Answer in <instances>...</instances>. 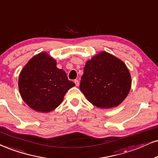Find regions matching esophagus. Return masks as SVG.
<instances>
[{
  "label": "esophagus",
  "instance_id": "esophagus-1",
  "mask_svg": "<svg viewBox=\"0 0 158 158\" xmlns=\"http://www.w3.org/2000/svg\"><path fill=\"white\" fill-rule=\"evenodd\" d=\"M74 83H75L76 86H79V80H77V79H75Z\"/></svg>",
  "mask_w": 158,
  "mask_h": 158
}]
</instances>
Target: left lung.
<instances>
[{
  "label": "left lung",
  "mask_w": 158,
  "mask_h": 158,
  "mask_svg": "<svg viewBox=\"0 0 158 158\" xmlns=\"http://www.w3.org/2000/svg\"><path fill=\"white\" fill-rule=\"evenodd\" d=\"M131 87V75L125 63L103 52L86 63L79 88L92 104L106 109L120 104Z\"/></svg>",
  "instance_id": "1"
}]
</instances>
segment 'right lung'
I'll return each mask as SVG.
<instances>
[{"label": "right lung", "mask_w": 158, "mask_h": 158, "mask_svg": "<svg viewBox=\"0 0 158 158\" xmlns=\"http://www.w3.org/2000/svg\"><path fill=\"white\" fill-rule=\"evenodd\" d=\"M74 85L63 69H57L55 60L45 52L30 60L19 77V89L23 101L40 112L56 109L66 92Z\"/></svg>", "instance_id": "obj_1"}]
</instances>
